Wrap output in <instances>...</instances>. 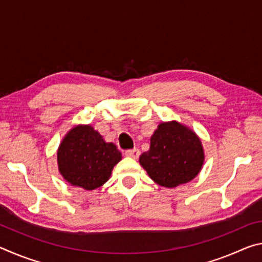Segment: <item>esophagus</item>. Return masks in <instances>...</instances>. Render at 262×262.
Listing matches in <instances>:
<instances>
[{"label": "esophagus", "instance_id": "1", "mask_svg": "<svg viewBox=\"0 0 262 262\" xmlns=\"http://www.w3.org/2000/svg\"><path fill=\"white\" fill-rule=\"evenodd\" d=\"M126 156L130 157V158H134V159H137L140 156V150L139 149H132V150H127V151L125 152Z\"/></svg>", "mask_w": 262, "mask_h": 262}]
</instances>
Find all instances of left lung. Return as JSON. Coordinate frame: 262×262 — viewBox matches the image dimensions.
<instances>
[{
  "label": "left lung",
  "mask_w": 262,
  "mask_h": 262,
  "mask_svg": "<svg viewBox=\"0 0 262 262\" xmlns=\"http://www.w3.org/2000/svg\"><path fill=\"white\" fill-rule=\"evenodd\" d=\"M139 161L155 183L174 188L200 173L205 150L200 137L189 127L178 121L161 122L150 139V149Z\"/></svg>",
  "instance_id": "obj_1"
}]
</instances>
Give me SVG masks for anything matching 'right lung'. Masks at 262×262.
<instances>
[{
    "instance_id": "1",
    "label": "right lung",
    "mask_w": 262,
    "mask_h": 262,
    "mask_svg": "<svg viewBox=\"0 0 262 262\" xmlns=\"http://www.w3.org/2000/svg\"><path fill=\"white\" fill-rule=\"evenodd\" d=\"M121 158L117 145L106 142L91 125L74 126L57 148L61 176L72 186L85 190L103 186Z\"/></svg>"
}]
</instances>
